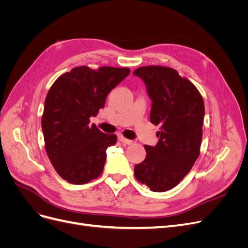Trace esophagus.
<instances>
[{
    "label": "esophagus",
    "instance_id": "34e87169",
    "mask_svg": "<svg viewBox=\"0 0 248 248\" xmlns=\"http://www.w3.org/2000/svg\"><path fill=\"white\" fill-rule=\"evenodd\" d=\"M118 140L121 141V142H123V144H126V145H131L132 144V140H128V139H126V138H124L122 134H119L118 136Z\"/></svg>",
    "mask_w": 248,
    "mask_h": 248
}]
</instances>
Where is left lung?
I'll use <instances>...</instances> for the list:
<instances>
[{
	"mask_svg": "<svg viewBox=\"0 0 248 248\" xmlns=\"http://www.w3.org/2000/svg\"><path fill=\"white\" fill-rule=\"evenodd\" d=\"M145 82L152 100L150 121L160 125L157 145L145 146V160L134 176L150 190L174 188L188 174L200 155L205 106L198 89L172 68L144 66L133 71Z\"/></svg>",
	"mask_w": 248,
	"mask_h": 248,
	"instance_id": "left-lung-1",
	"label": "left lung"
}]
</instances>
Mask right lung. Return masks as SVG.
Here are the masks:
<instances>
[{"label":"right lung","mask_w":248,"mask_h":248,"mask_svg":"<svg viewBox=\"0 0 248 248\" xmlns=\"http://www.w3.org/2000/svg\"><path fill=\"white\" fill-rule=\"evenodd\" d=\"M129 73V68L80 66L50 87L41 121L44 142L52 167L69 183L86 184L101 175L107 149L117 137L101 132L90 118L103 108L108 93Z\"/></svg>","instance_id":"right-lung-1"}]
</instances>
